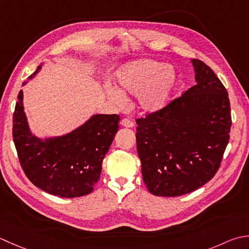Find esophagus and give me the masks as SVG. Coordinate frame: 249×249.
I'll use <instances>...</instances> for the list:
<instances>
[{
    "mask_svg": "<svg viewBox=\"0 0 249 249\" xmlns=\"http://www.w3.org/2000/svg\"><path fill=\"white\" fill-rule=\"evenodd\" d=\"M121 125L124 126V127L130 128V127H133V126H134V123H133V121H130L129 119H123L121 121Z\"/></svg>",
    "mask_w": 249,
    "mask_h": 249,
    "instance_id": "obj_1",
    "label": "esophagus"
}]
</instances>
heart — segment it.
<instances>
[{
    "instance_id": "heart-1",
    "label": "heart",
    "mask_w": 249,
    "mask_h": 249,
    "mask_svg": "<svg viewBox=\"0 0 249 249\" xmlns=\"http://www.w3.org/2000/svg\"><path fill=\"white\" fill-rule=\"evenodd\" d=\"M118 86L107 84L106 94L116 106L126 102L124 92L136 95V104L143 113H153L168 104L177 85L172 68L152 59H141L124 66L118 72Z\"/></svg>"
}]
</instances>
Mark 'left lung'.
Segmentation results:
<instances>
[{
    "label": "left lung",
    "mask_w": 249,
    "mask_h": 249,
    "mask_svg": "<svg viewBox=\"0 0 249 249\" xmlns=\"http://www.w3.org/2000/svg\"><path fill=\"white\" fill-rule=\"evenodd\" d=\"M196 85L165 108L137 119L143 181L158 196H179L217 173L230 139L228 91L206 63L192 59Z\"/></svg>",
    "instance_id": "8db88e82"
}]
</instances>
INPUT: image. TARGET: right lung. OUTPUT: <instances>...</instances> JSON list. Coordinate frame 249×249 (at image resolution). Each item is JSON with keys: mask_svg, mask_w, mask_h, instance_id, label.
<instances>
[{"mask_svg": "<svg viewBox=\"0 0 249 249\" xmlns=\"http://www.w3.org/2000/svg\"><path fill=\"white\" fill-rule=\"evenodd\" d=\"M41 68L42 63L28 80ZM22 100L20 90L14 112L13 137L28 179L55 196L71 198L89 194L98 182L102 160L118 133L120 116L95 114L69 134L41 139L29 128Z\"/></svg>", "mask_w": 249, "mask_h": 249, "instance_id": "add662e5", "label": "right lung"}]
</instances>
